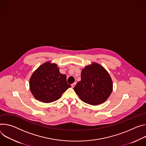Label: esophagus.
Here are the masks:
<instances>
[{
	"label": "esophagus",
	"mask_w": 146,
	"mask_h": 146,
	"mask_svg": "<svg viewBox=\"0 0 146 146\" xmlns=\"http://www.w3.org/2000/svg\"><path fill=\"white\" fill-rule=\"evenodd\" d=\"M76 82H74V83H73L72 85H71V86H72V88H74V86H75V85H76Z\"/></svg>",
	"instance_id": "obj_1"
}]
</instances>
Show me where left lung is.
<instances>
[{
    "label": "left lung",
    "instance_id": "1",
    "mask_svg": "<svg viewBox=\"0 0 146 146\" xmlns=\"http://www.w3.org/2000/svg\"><path fill=\"white\" fill-rule=\"evenodd\" d=\"M74 90L82 101L96 106L108 98L112 91V82L108 72L102 66L93 63L82 70L81 80Z\"/></svg>",
    "mask_w": 146,
    "mask_h": 146
}]
</instances>
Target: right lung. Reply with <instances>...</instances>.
<instances>
[{"mask_svg":"<svg viewBox=\"0 0 146 146\" xmlns=\"http://www.w3.org/2000/svg\"><path fill=\"white\" fill-rule=\"evenodd\" d=\"M30 90L35 98L43 103L53 102L67 89L66 75L61 74L56 64H43L32 75L29 80Z\"/></svg>","mask_w":146,"mask_h":146,"instance_id":"obj_1","label":"right lung"}]
</instances>
